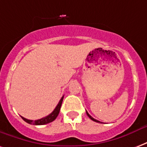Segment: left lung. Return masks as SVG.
<instances>
[{
  "mask_svg": "<svg viewBox=\"0 0 147 147\" xmlns=\"http://www.w3.org/2000/svg\"><path fill=\"white\" fill-rule=\"evenodd\" d=\"M86 115H87L88 117H89V118H90V119H91V120H93V121H96V122H100V121H99L98 120H96V119H94V118H93V117H91V116H90V115H89V113H88L87 111H86Z\"/></svg>",
  "mask_w": 147,
  "mask_h": 147,
  "instance_id": "1",
  "label": "left lung"
}]
</instances>
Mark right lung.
Here are the masks:
<instances>
[{
    "label": "right lung",
    "mask_w": 147,
    "mask_h": 147,
    "mask_svg": "<svg viewBox=\"0 0 147 147\" xmlns=\"http://www.w3.org/2000/svg\"><path fill=\"white\" fill-rule=\"evenodd\" d=\"M63 98L64 96L61 97V99L60 100L59 103L57 105V107H55V109L53 111V112H51L49 115L44 117V118H41V119H38V120H29V119H26V118L22 117V118L26 122L29 124H31V125H46V124H48L50 122H51L53 121H54L56 119V118L57 117V115L60 112V109H61V104H62Z\"/></svg>",
    "instance_id": "obj_1"
}]
</instances>
